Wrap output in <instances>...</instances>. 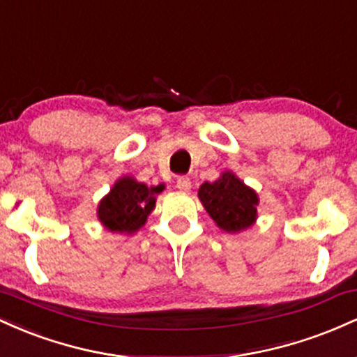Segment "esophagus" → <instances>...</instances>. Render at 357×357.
<instances>
[{"label":"esophagus","mask_w":357,"mask_h":357,"mask_svg":"<svg viewBox=\"0 0 357 357\" xmlns=\"http://www.w3.org/2000/svg\"><path fill=\"white\" fill-rule=\"evenodd\" d=\"M176 188L181 192H188L191 190V179L188 176H179L178 181H176Z\"/></svg>","instance_id":"esophagus-1"}]
</instances>
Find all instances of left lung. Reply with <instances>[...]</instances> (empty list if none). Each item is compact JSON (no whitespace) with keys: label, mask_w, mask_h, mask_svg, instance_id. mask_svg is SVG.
Segmentation results:
<instances>
[{"label":"left lung","mask_w":357,"mask_h":357,"mask_svg":"<svg viewBox=\"0 0 357 357\" xmlns=\"http://www.w3.org/2000/svg\"><path fill=\"white\" fill-rule=\"evenodd\" d=\"M198 198L220 230L241 233L257 223L258 192L245 184L233 171H223L216 181H204Z\"/></svg>","instance_id":"8db88e82"}]
</instances>
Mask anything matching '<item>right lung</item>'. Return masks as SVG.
I'll use <instances>...</instances> for the list:
<instances>
[{
    "label": "right lung",
    "mask_w": 357,
    "mask_h": 357,
    "mask_svg": "<svg viewBox=\"0 0 357 357\" xmlns=\"http://www.w3.org/2000/svg\"><path fill=\"white\" fill-rule=\"evenodd\" d=\"M162 191L165 184L147 186L132 176H122L97 204V218L107 231L134 235L146 225L155 196Z\"/></svg>",
    "instance_id": "obj_1"
}]
</instances>
